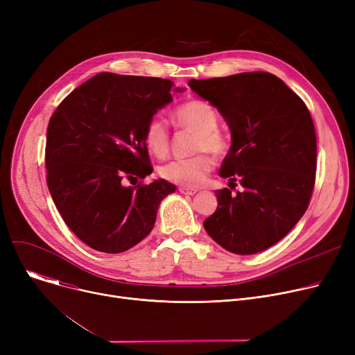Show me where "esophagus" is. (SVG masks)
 <instances>
[{"label": "esophagus", "instance_id": "1", "mask_svg": "<svg viewBox=\"0 0 355 355\" xmlns=\"http://www.w3.org/2000/svg\"><path fill=\"white\" fill-rule=\"evenodd\" d=\"M178 191L181 193V194H187V196H193V194H196L197 193V190L196 189H191V187H178Z\"/></svg>", "mask_w": 355, "mask_h": 355}]
</instances>
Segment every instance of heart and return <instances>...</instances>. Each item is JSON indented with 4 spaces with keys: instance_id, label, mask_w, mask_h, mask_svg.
I'll return each instance as SVG.
<instances>
[{
    "instance_id": "b5f03b06",
    "label": "heart",
    "mask_w": 355,
    "mask_h": 355,
    "mask_svg": "<svg viewBox=\"0 0 355 355\" xmlns=\"http://www.w3.org/2000/svg\"><path fill=\"white\" fill-rule=\"evenodd\" d=\"M174 122L180 129L190 130L196 137L193 139V153H198L189 158L174 159L159 168V175L182 187H197L213 168V159L225 157L229 149L226 135L217 128L218 114L207 102L193 99L180 105L174 112ZM145 145L155 157L162 158L170 151L171 135L165 121L154 116L148 122L144 134Z\"/></svg>"
}]
</instances>
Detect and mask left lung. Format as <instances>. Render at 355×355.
<instances>
[{"label": "left lung", "instance_id": "left-lung-1", "mask_svg": "<svg viewBox=\"0 0 355 355\" xmlns=\"http://www.w3.org/2000/svg\"><path fill=\"white\" fill-rule=\"evenodd\" d=\"M232 130L220 168L230 189L217 190V210L204 220L209 236L236 254L263 252L306 211L315 185L316 135L304 101L268 71L196 80ZM239 180L244 190L231 194Z\"/></svg>", "mask_w": 355, "mask_h": 355}]
</instances>
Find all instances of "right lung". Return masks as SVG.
<instances>
[{
	"label": "right lung",
	"mask_w": 355,
	"mask_h": 355,
	"mask_svg": "<svg viewBox=\"0 0 355 355\" xmlns=\"http://www.w3.org/2000/svg\"><path fill=\"white\" fill-rule=\"evenodd\" d=\"M173 85L159 78L99 73L51 115L47 187L69 229L89 248L103 253L134 248L153 230L159 202L175 191L165 180L125 185L153 173L145 128L173 101Z\"/></svg>",
	"instance_id": "right-lung-1"
}]
</instances>
